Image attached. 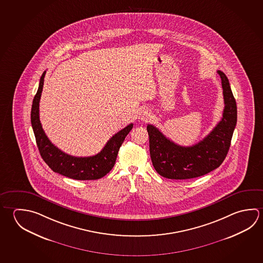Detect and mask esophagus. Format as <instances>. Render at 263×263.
<instances>
[{
  "label": "esophagus",
  "instance_id": "34e87169",
  "mask_svg": "<svg viewBox=\"0 0 263 263\" xmlns=\"http://www.w3.org/2000/svg\"><path fill=\"white\" fill-rule=\"evenodd\" d=\"M151 117V112L147 109H140L138 111V119L147 121Z\"/></svg>",
  "mask_w": 263,
  "mask_h": 263
}]
</instances>
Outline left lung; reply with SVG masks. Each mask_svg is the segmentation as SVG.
Here are the masks:
<instances>
[{"label": "left lung", "mask_w": 263, "mask_h": 263, "mask_svg": "<svg viewBox=\"0 0 263 263\" xmlns=\"http://www.w3.org/2000/svg\"><path fill=\"white\" fill-rule=\"evenodd\" d=\"M224 100L222 118L207 137L190 147H183L166 138L154 125H147L152 164L168 179H191L206 175L221 165L229 151L237 121L236 102L229 80L220 70Z\"/></svg>", "instance_id": "8db88e82"}]
</instances>
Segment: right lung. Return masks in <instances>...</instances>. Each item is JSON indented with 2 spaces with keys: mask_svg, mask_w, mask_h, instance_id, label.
<instances>
[{
  "mask_svg": "<svg viewBox=\"0 0 263 263\" xmlns=\"http://www.w3.org/2000/svg\"><path fill=\"white\" fill-rule=\"evenodd\" d=\"M43 72L37 93L33 99L31 125L36 142L43 161L51 170L66 177L76 180H97L106 175L116 163V157L125 137L133 128V124L114 135L102 148V152L90 157H74L66 154L55 147L42 129L40 121V100L42 97L44 77Z\"/></svg>",
  "mask_w": 263,
  "mask_h": 263,
  "instance_id": "add662e5",
  "label": "right lung"
}]
</instances>
